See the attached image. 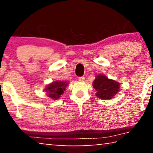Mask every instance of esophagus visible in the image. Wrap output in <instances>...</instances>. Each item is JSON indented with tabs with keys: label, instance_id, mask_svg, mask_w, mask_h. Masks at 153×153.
I'll list each match as a JSON object with an SVG mask.
<instances>
[{
	"label": "esophagus",
	"instance_id": "34e87169",
	"mask_svg": "<svg viewBox=\"0 0 153 153\" xmlns=\"http://www.w3.org/2000/svg\"><path fill=\"white\" fill-rule=\"evenodd\" d=\"M84 80H85V77L84 76L79 77V81H84Z\"/></svg>",
	"mask_w": 153,
	"mask_h": 153
}]
</instances>
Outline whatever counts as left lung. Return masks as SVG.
<instances>
[{
    "label": "left lung",
    "instance_id": "left-lung-1",
    "mask_svg": "<svg viewBox=\"0 0 153 153\" xmlns=\"http://www.w3.org/2000/svg\"><path fill=\"white\" fill-rule=\"evenodd\" d=\"M93 86L96 90V96L102 100L112 99L120 89V83L109 79L105 75L98 74L93 81Z\"/></svg>",
    "mask_w": 153,
    "mask_h": 153
}]
</instances>
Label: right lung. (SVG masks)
<instances>
[{
	"label": "right lung",
	"instance_id": "1",
	"mask_svg": "<svg viewBox=\"0 0 153 153\" xmlns=\"http://www.w3.org/2000/svg\"><path fill=\"white\" fill-rule=\"evenodd\" d=\"M68 83L66 81H53L51 83L47 85L45 88V92L47 93V95L49 97L52 98L54 100L60 98V95L65 91V88L68 85Z\"/></svg>",
	"mask_w": 153,
	"mask_h": 153
}]
</instances>
